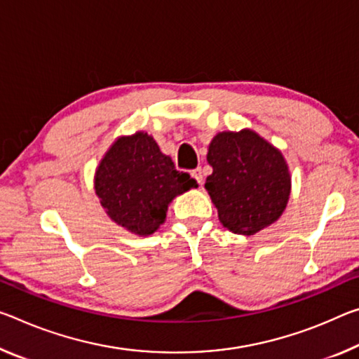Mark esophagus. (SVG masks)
Here are the masks:
<instances>
[{"instance_id":"esophagus-1","label":"esophagus","mask_w":359,"mask_h":359,"mask_svg":"<svg viewBox=\"0 0 359 359\" xmlns=\"http://www.w3.org/2000/svg\"><path fill=\"white\" fill-rule=\"evenodd\" d=\"M191 177L195 179L198 184H203V169L201 168H196V169H193L191 170Z\"/></svg>"}]
</instances>
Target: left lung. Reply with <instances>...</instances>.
<instances>
[{
	"label": "left lung",
	"mask_w": 359,
	"mask_h": 359,
	"mask_svg": "<svg viewBox=\"0 0 359 359\" xmlns=\"http://www.w3.org/2000/svg\"><path fill=\"white\" fill-rule=\"evenodd\" d=\"M212 174L206 190L219 220L238 235H254L280 219L291 193L281 151L251 129L219 133L209 144Z\"/></svg>",
	"instance_id": "8db88e82"
}]
</instances>
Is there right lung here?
Masks as SVG:
<instances>
[{"label": "right lung", "instance_id": "1", "mask_svg": "<svg viewBox=\"0 0 359 359\" xmlns=\"http://www.w3.org/2000/svg\"><path fill=\"white\" fill-rule=\"evenodd\" d=\"M196 187V180L175 169L155 139L142 130L113 142L94 179L108 217L139 236L155 233L166 220L169 203Z\"/></svg>", "mask_w": 359, "mask_h": 359}]
</instances>
